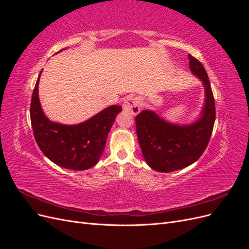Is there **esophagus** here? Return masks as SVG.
<instances>
[{
	"label": "esophagus",
	"instance_id": "1",
	"mask_svg": "<svg viewBox=\"0 0 249 249\" xmlns=\"http://www.w3.org/2000/svg\"><path fill=\"white\" fill-rule=\"evenodd\" d=\"M124 110L132 115H137L141 110V102L138 97H129L124 104Z\"/></svg>",
	"mask_w": 249,
	"mask_h": 249
}]
</instances>
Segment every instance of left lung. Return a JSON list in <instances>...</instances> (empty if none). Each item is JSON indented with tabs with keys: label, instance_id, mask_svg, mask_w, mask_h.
Wrapping results in <instances>:
<instances>
[{
	"label": "left lung",
	"instance_id": "1",
	"mask_svg": "<svg viewBox=\"0 0 249 249\" xmlns=\"http://www.w3.org/2000/svg\"><path fill=\"white\" fill-rule=\"evenodd\" d=\"M191 71L202 81L206 103L201 117L190 125L165 122L155 112L143 110L135 118L139 144L150 168L170 172L185 168L197 161L208 146L216 118L215 100L205 67L189 55Z\"/></svg>",
	"mask_w": 249,
	"mask_h": 249
}]
</instances>
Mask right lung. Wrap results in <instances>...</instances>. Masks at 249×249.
<instances>
[{"instance_id": "1", "label": "right lung", "mask_w": 249, "mask_h": 249, "mask_svg": "<svg viewBox=\"0 0 249 249\" xmlns=\"http://www.w3.org/2000/svg\"><path fill=\"white\" fill-rule=\"evenodd\" d=\"M40 74L41 71L36 81L30 105V117L36 143L44 156L58 166L71 170L91 168L102 156L108 133L123 108L108 107L87 122L74 125L53 123L44 115L39 103Z\"/></svg>"}]
</instances>
